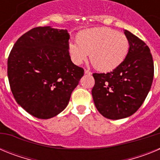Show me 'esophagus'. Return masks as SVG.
<instances>
[{
  "label": "esophagus",
  "mask_w": 160,
  "mask_h": 160,
  "mask_svg": "<svg viewBox=\"0 0 160 160\" xmlns=\"http://www.w3.org/2000/svg\"><path fill=\"white\" fill-rule=\"evenodd\" d=\"M85 73H86V74H88V75H90V74H92L91 71H90V70H85Z\"/></svg>",
  "instance_id": "34e87169"
}]
</instances>
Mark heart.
I'll return each mask as SVG.
<instances>
[{
	"instance_id": "b5f03b06",
	"label": "heart",
	"mask_w": 160,
	"mask_h": 160,
	"mask_svg": "<svg viewBox=\"0 0 160 160\" xmlns=\"http://www.w3.org/2000/svg\"><path fill=\"white\" fill-rule=\"evenodd\" d=\"M78 43L69 45L70 55L76 64L86 61L90 53V62L95 69L107 72L114 70L126 58L130 49L128 37L115 29L98 27L81 32Z\"/></svg>"
}]
</instances>
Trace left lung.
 Wrapping results in <instances>:
<instances>
[{
	"label": "left lung",
	"mask_w": 160,
	"mask_h": 160,
	"mask_svg": "<svg viewBox=\"0 0 160 160\" xmlns=\"http://www.w3.org/2000/svg\"><path fill=\"white\" fill-rule=\"evenodd\" d=\"M130 49L124 61L113 71L93 73L92 96L98 112L109 119L132 115L148 96L154 77L152 55L147 44L124 31Z\"/></svg>",
	"instance_id": "1"
}]
</instances>
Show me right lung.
Returning <instances> with one entry per match:
<instances>
[{
  "mask_svg": "<svg viewBox=\"0 0 160 160\" xmlns=\"http://www.w3.org/2000/svg\"><path fill=\"white\" fill-rule=\"evenodd\" d=\"M66 29L35 27L20 37L8 58V78L14 98L32 116L47 119L68 105L84 74L71 62Z\"/></svg>",
  "mask_w": 160,
  "mask_h": 160,
  "instance_id": "right-lung-1",
  "label": "right lung"
}]
</instances>
